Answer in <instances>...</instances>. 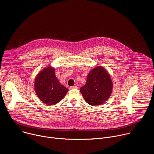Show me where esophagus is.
<instances>
[{
    "mask_svg": "<svg viewBox=\"0 0 154 154\" xmlns=\"http://www.w3.org/2000/svg\"><path fill=\"white\" fill-rule=\"evenodd\" d=\"M78 87L77 86H73V87H70L69 89L70 90H73V89H77Z\"/></svg>",
    "mask_w": 154,
    "mask_h": 154,
    "instance_id": "obj_1",
    "label": "esophagus"
}]
</instances>
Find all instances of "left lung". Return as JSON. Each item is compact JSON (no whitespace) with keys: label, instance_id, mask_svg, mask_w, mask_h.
<instances>
[{"label":"left lung","instance_id":"1","mask_svg":"<svg viewBox=\"0 0 154 154\" xmlns=\"http://www.w3.org/2000/svg\"><path fill=\"white\" fill-rule=\"evenodd\" d=\"M112 87L109 74L102 66H97L90 72L86 84L80 88V91L88 104L96 106L108 100Z\"/></svg>","mask_w":154,"mask_h":154}]
</instances>
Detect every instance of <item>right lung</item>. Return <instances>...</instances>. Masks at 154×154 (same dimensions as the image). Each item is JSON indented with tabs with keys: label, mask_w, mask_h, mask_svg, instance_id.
<instances>
[{
	"label": "right lung",
	"mask_w": 154,
	"mask_h": 154,
	"mask_svg": "<svg viewBox=\"0 0 154 154\" xmlns=\"http://www.w3.org/2000/svg\"><path fill=\"white\" fill-rule=\"evenodd\" d=\"M35 93L39 99L47 105L61 101L68 91L55 76V69L47 67L37 75L34 82Z\"/></svg>",
	"instance_id": "obj_1"
}]
</instances>
